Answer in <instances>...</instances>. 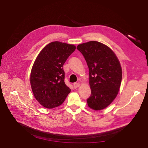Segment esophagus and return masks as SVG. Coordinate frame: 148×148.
<instances>
[{
  "label": "esophagus",
  "instance_id": "obj_1",
  "mask_svg": "<svg viewBox=\"0 0 148 148\" xmlns=\"http://www.w3.org/2000/svg\"><path fill=\"white\" fill-rule=\"evenodd\" d=\"M73 86H74V88L75 89V88H77L80 86V84L78 83H74L73 84Z\"/></svg>",
  "mask_w": 148,
  "mask_h": 148
}]
</instances>
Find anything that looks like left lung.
<instances>
[{
    "instance_id": "obj_1",
    "label": "left lung",
    "mask_w": 148,
    "mask_h": 148,
    "mask_svg": "<svg viewBox=\"0 0 148 148\" xmlns=\"http://www.w3.org/2000/svg\"><path fill=\"white\" fill-rule=\"evenodd\" d=\"M89 68L91 95L88 106L94 110L110 105L117 96L122 81V68L114 53L108 46L98 41L78 45Z\"/></svg>"
}]
</instances>
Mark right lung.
Masks as SVG:
<instances>
[{"mask_svg": "<svg viewBox=\"0 0 148 148\" xmlns=\"http://www.w3.org/2000/svg\"><path fill=\"white\" fill-rule=\"evenodd\" d=\"M75 46L59 41L47 45L38 55L30 73V85L38 101L47 108L60 106L71 92L65 83L63 65Z\"/></svg>", "mask_w": 148, "mask_h": 148, "instance_id": "add662e5", "label": "right lung"}]
</instances>
